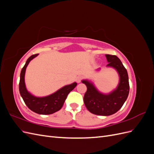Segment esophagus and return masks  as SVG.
<instances>
[{
    "mask_svg": "<svg viewBox=\"0 0 154 154\" xmlns=\"http://www.w3.org/2000/svg\"><path fill=\"white\" fill-rule=\"evenodd\" d=\"M82 79H83V77H82V76H78V77L76 78V82H77V83H80Z\"/></svg>",
    "mask_w": 154,
    "mask_h": 154,
    "instance_id": "34e87169",
    "label": "esophagus"
}]
</instances>
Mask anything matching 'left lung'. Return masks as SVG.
I'll list each match as a JSON object with an SVG mask.
<instances>
[{"label":"left lung","mask_w":154,"mask_h":154,"mask_svg":"<svg viewBox=\"0 0 154 154\" xmlns=\"http://www.w3.org/2000/svg\"><path fill=\"white\" fill-rule=\"evenodd\" d=\"M105 57L109 62L107 66L114 67L119 73L120 80L117 88L109 94H103L92 83L82 81L87 88L83 97L85 106L90 112L100 116H110L118 112L127 99L130 89L127 71L119 58L111 54H106Z\"/></svg>","instance_id":"obj_1"}]
</instances>
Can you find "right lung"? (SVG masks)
I'll return each mask as SVG.
<instances>
[{"instance_id":"1","label":"right lung","mask_w":154,"mask_h":154,"mask_svg":"<svg viewBox=\"0 0 154 154\" xmlns=\"http://www.w3.org/2000/svg\"><path fill=\"white\" fill-rule=\"evenodd\" d=\"M38 54H35L31 56L27 60L26 64L22 69L19 82V91L24 103L30 110L39 114H51L61 109L68 94L77 85V83L74 82L71 85L64 86L53 94L45 97H38L31 95L26 88L24 82L25 72L29 62Z\"/></svg>"}]
</instances>
